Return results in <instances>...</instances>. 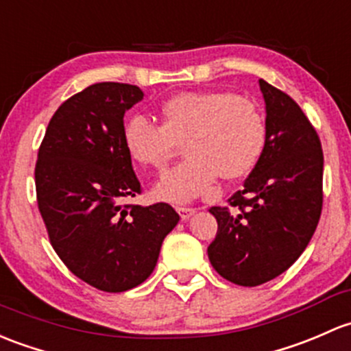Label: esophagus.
Returning <instances> with one entry per match:
<instances>
[{"instance_id": "34e87169", "label": "esophagus", "mask_w": 351, "mask_h": 351, "mask_svg": "<svg viewBox=\"0 0 351 351\" xmlns=\"http://www.w3.org/2000/svg\"><path fill=\"white\" fill-rule=\"evenodd\" d=\"M176 212L180 213L182 220H188L195 213V208H190V206H178V208H176Z\"/></svg>"}]
</instances>
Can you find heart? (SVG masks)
<instances>
[{
  "label": "heart",
  "instance_id": "b5f03b06",
  "mask_svg": "<svg viewBox=\"0 0 351 351\" xmlns=\"http://www.w3.org/2000/svg\"><path fill=\"white\" fill-rule=\"evenodd\" d=\"M163 123L132 117L123 132L132 161L163 171L183 145L186 160L154 186V197L186 204L223 180L249 175L265 146V123L250 99L230 92H185L161 108Z\"/></svg>",
  "mask_w": 351,
  "mask_h": 351
}]
</instances>
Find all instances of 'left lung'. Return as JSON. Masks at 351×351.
I'll use <instances>...</instances> for the list:
<instances>
[{
	"label": "left lung",
	"mask_w": 351,
	"mask_h": 351,
	"mask_svg": "<svg viewBox=\"0 0 351 351\" xmlns=\"http://www.w3.org/2000/svg\"><path fill=\"white\" fill-rule=\"evenodd\" d=\"M265 102V146L228 198L212 206L219 230L208 245L213 269L239 286L278 278L306 249L323 206V149L315 128L287 94L259 80Z\"/></svg>",
	"instance_id": "8db88e82"
}]
</instances>
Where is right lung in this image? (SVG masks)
Instances as JSON below:
<instances>
[{"mask_svg":"<svg viewBox=\"0 0 351 351\" xmlns=\"http://www.w3.org/2000/svg\"><path fill=\"white\" fill-rule=\"evenodd\" d=\"M143 95L119 82L72 95L50 119L35 166L51 247L72 274L106 293L145 282L180 220L168 204L123 205L141 193L123 132L124 114Z\"/></svg>","mask_w":351,"mask_h":351,"instance_id":"right-lung-1","label":"right lung"}]
</instances>
